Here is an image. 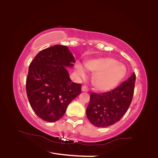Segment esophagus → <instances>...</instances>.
<instances>
[{
  "instance_id": "34e87169",
  "label": "esophagus",
  "mask_w": 158,
  "mask_h": 158,
  "mask_svg": "<svg viewBox=\"0 0 158 158\" xmlns=\"http://www.w3.org/2000/svg\"><path fill=\"white\" fill-rule=\"evenodd\" d=\"M81 90L84 92H88L89 90V88H88L87 85H83V86L81 87Z\"/></svg>"
}]
</instances>
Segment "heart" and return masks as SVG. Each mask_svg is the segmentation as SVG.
Segmentation results:
<instances>
[{
  "instance_id": "obj_1",
  "label": "heart",
  "mask_w": 158,
  "mask_h": 158,
  "mask_svg": "<svg viewBox=\"0 0 158 158\" xmlns=\"http://www.w3.org/2000/svg\"><path fill=\"white\" fill-rule=\"evenodd\" d=\"M85 68L94 74L92 84L100 91H108L119 84L126 74V68L121 63L110 57L99 58L85 62ZM77 73L80 77H84V71L81 66H77Z\"/></svg>"
}]
</instances>
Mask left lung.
I'll list each match as a JSON object with an SVG mask.
<instances>
[{
  "label": "left lung",
  "mask_w": 158,
  "mask_h": 158,
  "mask_svg": "<svg viewBox=\"0 0 158 158\" xmlns=\"http://www.w3.org/2000/svg\"><path fill=\"white\" fill-rule=\"evenodd\" d=\"M136 74L111 91L96 93L92 92L86 109L89 121L98 127H105L119 121L126 113L132 102Z\"/></svg>",
  "instance_id": "left-lung-1"
}]
</instances>
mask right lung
Listing matches in <instances>:
<instances>
[{"instance_id": "add662e5", "label": "right lung", "mask_w": 158, "mask_h": 158, "mask_svg": "<svg viewBox=\"0 0 158 158\" xmlns=\"http://www.w3.org/2000/svg\"><path fill=\"white\" fill-rule=\"evenodd\" d=\"M74 63L68 47L60 44L40 51L31 61L26 93L32 109L44 121L60 119L69 104L81 93V84L72 81L65 68Z\"/></svg>"}]
</instances>
